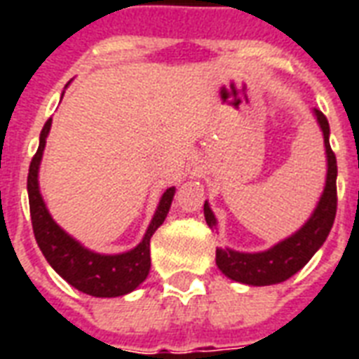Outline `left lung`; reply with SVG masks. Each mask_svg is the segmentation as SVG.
<instances>
[{"label":"left lung","instance_id":"1","mask_svg":"<svg viewBox=\"0 0 359 359\" xmlns=\"http://www.w3.org/2000/svg\"><path fill=\"white\" fill-rule=\"evenodd\" d=\"M317 121L320 124L326 147V160H328V173H326V186L318 201L317 208L313 210L311 218L307 219L302 229H298L292 236L285 238L273 248L259 253H240V251L216 250V264L222 272L233 281L264 287L276 285L292 278L298 270L306 266L324 240L328 238L332 225H334L335 212H337V160L330 147V124L323 111L315 109ZM205 219L210 229L216 227V218L212 210L205 201Z\"/></svg>","mask_w":359,"mask_h":359}]
</instances>
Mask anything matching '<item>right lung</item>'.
I'll return each mask as SVG.
<instances>
[{
    "label": "right lung",
    "mask_w": 359,
    "mask_h": 359,
    "mask_svg": "<svg viewBox=\"0 0 359 359\" xmlns=\"http://www.w3.org/2000/svg\"><path fill=\"white\" fill-rule=\"evenodd\" d=\"M50 126H52V119H48L42 128L39 149L31 160L29 175H27L31 225H33L36 244L41 248L42 255L50 262V266L74 289L86 294L97 296V298H115V296L128 294L149 276L151 238L168 216L175 188H168L163 191L145 236L134 250L119 253V255H100V253L87 250L53 222L39 190V165H41Z\"/></svg>",
    "instance_id": "obj_1"
}]
</instances>
